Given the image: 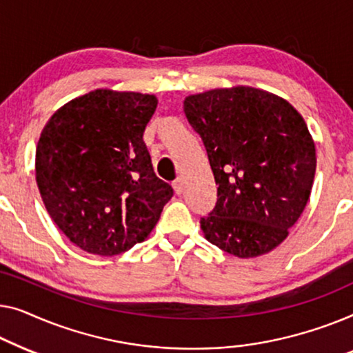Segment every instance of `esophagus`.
Wrapping results in <instances>:
<instances>
[{
	"label": "esophagus",
	"instance_id": "1",
	"mask_svg": "<svg viewBox=\"0 0 353 353\" xmlns=\"http://www.w3.org/2000/svg\"><path fill=\"white\" fill-rule=\"evenodd\" d=\"M172 187H174V192L177 193V195H181V193L183 192V182H182V177H177L174 182H172Z\"/></svg>",
	"mask_w": 353,
	"mask_h": 353
}]
</instances>
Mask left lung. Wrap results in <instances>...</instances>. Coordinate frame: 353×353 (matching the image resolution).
Listing matches in <instances>:
<instances>
[{"mask_svg": "<svg viewBox=\"0 0 353 353\" xmlns=\"http://www.w3.org/2000/svg\"><path fill=\"white\" fill-rule=\"evenodd\" d=\"M217 183V203L201 217L205 238L250 259L286 240L309 201L315 142L290 102L251 86L216 88L183 99Z\"/></svg>", "mask_w": 353, "mask_h": 353, "instance_id": "8db88e82", "label": "left lung"}]
</instances>
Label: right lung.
Returning a JSON list of instances; mask_svg holds the SVG:
<instances>
[{
    "label": "right lung",
    "instance_id": "right-lung-1",
    "mask_svg": "<svg viewBox=\"0 0 353 353\" xmlns=\"http://www.w3.org/2000/svg\"><path fill=\"white\" fill-rule=\"evenodd\" d=\"M153 94L94 89L54 112L34 174L54 224L79 250L117 256L145 240L172 196L143 142Z\"/></svg>",
    "mask_w": 353,
    "mask_h": 353
}]
</instances>
